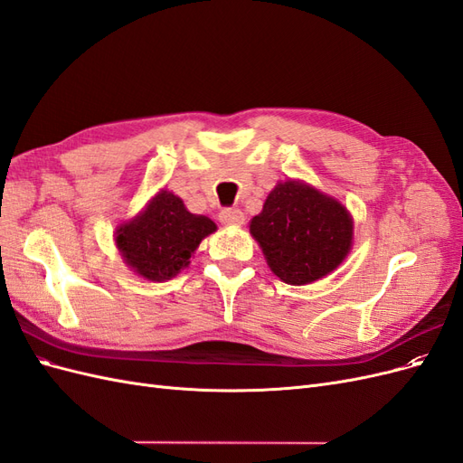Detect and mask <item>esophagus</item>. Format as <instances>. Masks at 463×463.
Here are the masks:
<instances>
[{
  "instance_id": "1",
  "label": "esophagus",
  "mask_w": 463,
  "mask_h": 463,
  "mask_svg": "<svg viewBox=\"0 0 463 463\" xmlns=\"http://www.w3.org/2000/svg\"><path fill=\"white\" fill-rule=\"evenodd\" d=\"M218 218L223 226H240V223L245 222V214L240 208H223Z\"/></svg>"
}]
</instances>
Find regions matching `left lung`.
<instances>
[{
  "instance_id": "8db88e82",
  "label": "left lung",
  "mask_w": 463,
  "mask_h": 463,
  "mask_svg": "<svg viewBox=\"0 0 463 463\" xmlns=\"http://www.w3.org/2000/svg\"><path fill=\"white\" fill-rule=\"evenodd\" d=\"M352 218L338 201L298 181L276 185L250 220L272 272L293 286L332 272L352 247Z\"/></svg>"
}]
</instances>
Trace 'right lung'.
Instances as JSON below:
<instances>
[{"mask_svg": "<svg viewBox=\"0 0 463 463\" xmlns=\"http://www.w3.org/2000/svg\"><path fill=\"white\" fill-rule=\"evenodd\" d=\"M216 223L194 216L174 193L160 191L145 213L118 230L116 243L129 266L152 282H165L189 264Z\"/></svg>", "mask_w": 463, "mask_h": 463, "instance_id": "add662e5", "label": "right lung"}]
</instances>
